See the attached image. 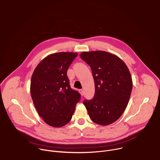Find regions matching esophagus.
Segmentation results:
<instances>
[{
  "label": "esophagus",
  "instance_id": "esophagus-1",
  "mask_svg": "<svg viewBox=\"0 0 160 160\" xmlns=\"http://www.w3.org/2000/svg\"><path fill=\"white\" fill-rule=\"evenodd\" d=\"M79 92L80 93V94H81L82 96H83V90L80 89V90H79Z\"/></svg>",
  "mask_w": 160,
  "mask_h": 160
}]
</instances>
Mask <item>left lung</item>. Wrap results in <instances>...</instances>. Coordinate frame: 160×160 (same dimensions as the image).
Returning <instances> with one entry per match:
<instances>
[{
	"label": "left lung",
	"mask_w": 160,
	"mask_h": 160,
	"mask_svg": "<svg viewBox=\"0 0 160 160\" xmlns=\"http://www.w3.org/2000/svg\"><path fill=\"white\" fill-rule=\"evenodd\" d=\"M92 70L95 94L84 100L88 114L94 123L108 125L116 122L126 109L132 90V80L125 63L105 51L83 52L80 54Z\"/></svg>",
	"instance_id": "1"
}]
</instances>
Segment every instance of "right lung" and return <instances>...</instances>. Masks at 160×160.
<instances>
[{
    "label": "right lung",
    "instance_id": "obj_1",
    "mask_svg": "<svg viewBox=\"0 0 160 160\" xmlns=\"http://www.w3.org/2000/svg\"><path fill=\"white\" fill-rule=\"evenodd\" d=\"M78 54L62 52L41 61L33 73L30 93L41 118L50 126L61 127L69 122L81 96L70 86L68 68Z\"/></svg>",
    "mask_w": 160,
    "mask_h": 160
}]
</instances>
